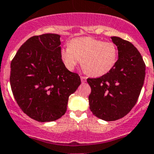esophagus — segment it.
Here are the masks:
<instances>
[{
    "instance_id": "esophagus-1",
    "label": "esophagus",
    "mask_w": 154,
    "mask_h": 154,
    "mask_svg": "<svg viewBox=\"0 0 154 154\" xmlns=\"http://www.w3.org/2000/svg\"><path fill=\"white\" fill-rule=\"evenodd\" d=\"M80 78H81V81H82V83H84V82H86V78L85 76H81Z\"/></svg>"
}]
</instances>
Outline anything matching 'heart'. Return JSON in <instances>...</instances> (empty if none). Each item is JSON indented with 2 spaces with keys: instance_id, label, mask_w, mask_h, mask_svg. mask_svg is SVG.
Listing matches in <instances>:
<instances>
[{
  "instance_id": "heart-1",
  "label": "heart",
  "mask_w": 154,
  "mask_h": 154,
  "mask_svg": "<svg viewBox=\"0 0 154 154\" xmlns=\"http://www.w3.org/2000/svg\"><path fill=\"white\" fill-rule=\"evenodd\" d=\"M60 57L68 70L72 71L81 60L85 72L94 77L104 75L115 66L118 49L112 42H103L91 37L72 39L60 51Z\"/></svg>"
}]
</instances>
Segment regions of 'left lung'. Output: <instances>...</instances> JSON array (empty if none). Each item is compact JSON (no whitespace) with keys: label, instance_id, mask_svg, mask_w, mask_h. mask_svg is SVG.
<instances>
[{"label":"left lung","instance_id":"8db88e82","mask_svg":"<svg viewBox=\"0 0 154 154\" xmlns=\"http://www.w3.org/2000/svg\"><path fill=\"white\" fill-rule=\"evenodd\" d=\"M117 46L118 60L107 74L87 79L93 114L105 121L123 118L136 104L144 83L146 65L138 49L128 41L111 37Z\"/></svg>","mask_w":154,"mask_h":154}]
</instances>
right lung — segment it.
<instances>
[{
  "instance_id": "obj_1",
  "label": "right lung",
  "mask_w": 154,
  "mask_h": 154,
  "mask_svg": "<svg viewBox=\"0 0 154 154\" xmlns=\"http://www.w3.org/2000/svg\"><path fill=\"white\" fill-rule=\"evenodd\" d=\"M60 36H33L23 44L11 63L10 84L24 113L38 122L58 120L67 111L68 97L81 84L60 57Z\"/></svg>"
}]
</instances>
